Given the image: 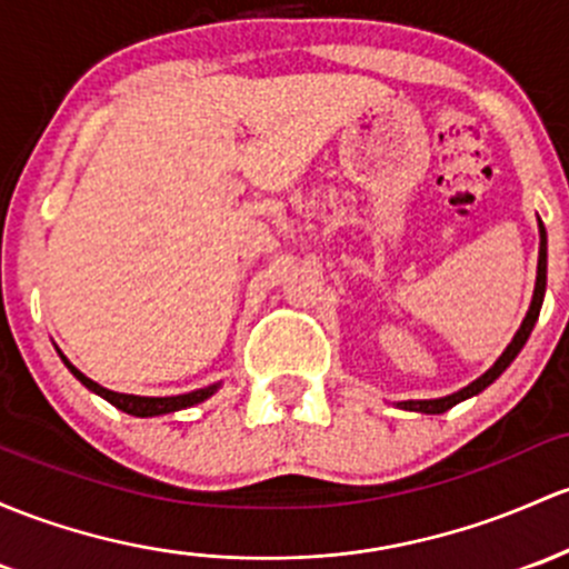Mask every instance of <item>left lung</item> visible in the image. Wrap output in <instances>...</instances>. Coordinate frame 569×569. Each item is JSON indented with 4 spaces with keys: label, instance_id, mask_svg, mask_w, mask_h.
Masks as SVG:
<instances>
[{
    "label": "left lung",
    "instance_id": "left-lung-1",
    "mask_svg": "<svg viewBox=\"0 0 569 569\" xmlns=\"http://www.w3.org/2000/svg\"><path fill=\"white\" fill-rule=\"evenodd\" d=\"M537 230H540V254H537V279H535V296H531V303H529V311L527 317H523L521 328H518L516 336H512L510 345L505 347L502 356L497 358V363L491 366V369L486 371V375H480L478 380H472L467 385V388L456 390V393L450 396H439V399H407V401H396V407L399 409H407V412H420V415H442L448 412L450 407L461 405V401L472 399V396L482 393V390L488 388L493 380H497L499 375L507 369V366L516 360L518 352L523 350V345H527L531 328H535L537 317H540V307H542V298H546V271H548V236H546V224H542V219L537 217Z\"/></svg>",
    "mask_w": 569,
    "mask_h": 569
}]
</instances>
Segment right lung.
<instances>
[{"label":"right lung","mask_w":569,"mask_h":569,"mask_svg":"<svg viewBox=\"0 0 569 569\" xmlns=\"http://www.w3.org/2000/svg\"><path fill=\"white\" fill-rule=\"evenodd\" d=\"M59 358L64 360L67 369L72 371V377H76L78 382L83 385V388H89L91 393L102 396V399L108 401V405H113L116 409H121V412L127 415H136V418H157V415H170V412H179V409H187V407H194L200 405V401L211 399L213 393L219 390V385L222 382H213V385H206V388H198V390H189V393H179V396H136V393H116V390H108L102 388V385H97L94 380H89L83 371H78L76 366L67 360V356L62 350L57 347Z\"/></svg>","instance_id":"1"}]
</instances>
